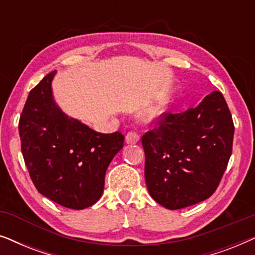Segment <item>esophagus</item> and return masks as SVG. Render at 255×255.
Here are the masks:
<instances>
[{
	"label": "esophagus",
	"mask_w": 255,
	"mask_h": 255,
	"mask_svg": "<svg viewBox=\"0 0 255 255\" xmlns=\"http://www.w3.org/2000/svg\"><path fill=\"white\" fill-rule=\"evenodd\" d=\"M139 139H140V137H139V134L135 133V132H128V133L125 135V141H127V144L130 145L137 144Z\"/></svg>",
	"instance_id": "esophagus-1"
}]
</instances>
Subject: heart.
<instances>
[{
    "label": "heart",
    "mask_w": 255,
    "mask_h": 255,
    "mask_svg": "<svg viewBox=\"0 0 255 255\" xmlns=\"http://www.w3.org/2000/svg\"><path fill=\"white\" fill-rule=\"evenodd\" d=\"M170 110H172V102L169 100H163L141 111L140 118L146 123H153L165 118Z\"/></svg>",
    "instance_id": "1"
}]
</instances>
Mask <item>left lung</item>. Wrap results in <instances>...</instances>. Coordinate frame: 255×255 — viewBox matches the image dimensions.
<instances>
[{
  "instance_id": "8db88e82",
  "label": "left lung",
  "mask_w": 255,
  "mask_h": 255,
  "mask_svg": "<svg viewBox=\"0 0 255 255\" xmlns=\"http://www.w3.org/2000/svg\"><path fill=\"white\" fill-rule=\"evenodd\" d=\"M233 133L231 113L216 90L196 108L160 120L159 128L141 138L153 200L177 210L210 197L231 156Z\"/></svg>"
}]
</instances>
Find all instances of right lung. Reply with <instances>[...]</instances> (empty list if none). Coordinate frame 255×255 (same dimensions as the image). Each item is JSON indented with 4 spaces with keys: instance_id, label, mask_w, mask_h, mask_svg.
<instances>
[{
    "instance_id": "right-lung-1",
    "label": "right lung",
    "mask_w": 255,
    "mask_h": 255,
    "mask_svg": "<svg viewBox=\"0 0 255 255\" xmlns=\"http://www.w3.org/2000/svg\"><path fill=\"white\" fill-rule=\"evenodd\" d=\"M55 71L31 90L19 118L22 154L41 195L82 210L100 200L108 166L123 148L124 135L100 133L69 117L55 103Z\"/></svg>"
}]
</instances>
